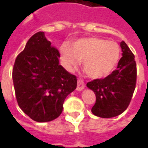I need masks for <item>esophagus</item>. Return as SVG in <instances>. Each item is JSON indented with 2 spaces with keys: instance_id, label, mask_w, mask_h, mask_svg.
<instances>
[{
  "instance_id": "esophagus-1",
  "label": "esophagus",
  "mask_w": 148,
  "mask_h": 148,
  "mask_svg": "<svg viewBox=\"0 0 148 148\" xmlns=\"http://www.w3.org/2000/svg\"><path fill=\"white\" fill-rule=\"evenodd\" d=\"M84 88H85V82H84L82 79L78 78V79H77V90H78V91H81V90H83Z\"/></svg>"
}]
</instances>
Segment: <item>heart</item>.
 Wrapping results in <instances>:
<instances>
[{
    "mask_svg": "<svg viewBox=\"0 0 148 148\" xmlns=\"http://www.w3.org/2000/svg\"><path fill=\"white\" fill-rule=\"evenodd\" d=\"M62 61L68 70L76 67L83 59L84 71L90 77L100 78L107 76L116 66L121 50L112 42L94 37L83 38L60 47Z\"/></svg>",
    "mask_w": 148,
    "mask_h": 148,
    "instance_id": "heart-1",
    "label": "heart"
}]
</instances>
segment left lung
<instances>
[{"mask_svg": "<svg viewBox=\"0 0 148 148\" xmlns=\"http://www.w3.org/2000/svg\"><path fill=\"white\" fill-rule=\"evenodd\" d=\"M122 58L116 70L105 78L94 79L87 87L96 95L91 111L102 118H111L124 112L129 106L136 85V63L135 55L126 42H121Z\"/></svg>", "mask_w": 148, "mask_h": 148, "instance_id": "left-lung-1", "label": "left lung"}]
</instances>
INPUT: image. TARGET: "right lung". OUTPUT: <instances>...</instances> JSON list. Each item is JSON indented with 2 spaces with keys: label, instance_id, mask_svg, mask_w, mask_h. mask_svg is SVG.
Masks as SVG:
<instances>
[{
  "label": "right lung",
  "instance_id": "right-lung-1",
  "mask_svg": "<svg viewBox=\"0 0 148 148\" xmlns=\"http://www.w3.org/2000/svg\"><path fill=\"white\" fill-rule=\"evenodd\" d=\"M51 44L44 32L33 35L17 55L12 69L18 105L37 122L58 117L66 97L77 87V77L59 65V51Z\"/></svg>",
  "mask_w": 148,
  "mask_h": 148
}]
</instances>
